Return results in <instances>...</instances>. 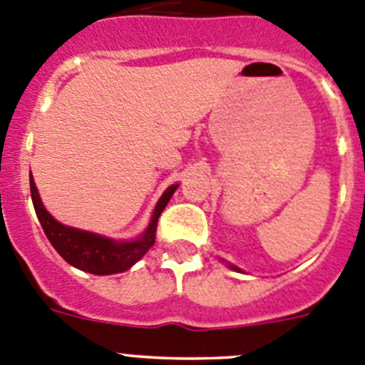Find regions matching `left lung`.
I'll return each mask as SVG.
<instances>
[{
  "label": "left lung",
  "mask_w": 365,
  "mask_h": 365,
  "mask_svg": "<svg viewBox=\"0 0 365 365\" xmlns=\"http://www.w3.org/2000/svg\"><path fill=\"white\" fill-rule=\"evenodd\" d=\"M231 267H232V265H231ZM232 269H236V267H232ZM236 271H238V269H236Z\"/></svg>",
  "instance_id": "1"
}]
</instances>
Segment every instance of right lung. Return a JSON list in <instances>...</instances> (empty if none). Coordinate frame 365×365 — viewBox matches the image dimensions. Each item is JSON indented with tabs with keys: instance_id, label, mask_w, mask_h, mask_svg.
<instances>
[{
	"instance_id": "1",
	"label": "right lung",
	"mask_w": 365,
	"mask_h": 365,
	"mask_svg": "<svg viewBox=\"0 0 365 365\" xmlns=\"http://www.w3.org/2000/svg\"><path fill=\"white\" fill-rule=\"evenodd\" d=\"M176 189H178V185H173L163 192L158 205L154 209L149 227L143 232L142 238L134 240V242H116V240L103 238V236H98L94 232L80 231V229L74 227H67V225H61L60 222H56L45 211L43 203L39 200L38 189L34 185V180L31 176L32 203H34L36 215H38L39 223H41V227H43L52 247L60 252L65 262L81 269V271L93 272V274H116V272L127 271L149 251V247H153L154 240H156V227H158L160 215L169 203L170 196L175 195Z\"/></svg>"
}]
</instances>
